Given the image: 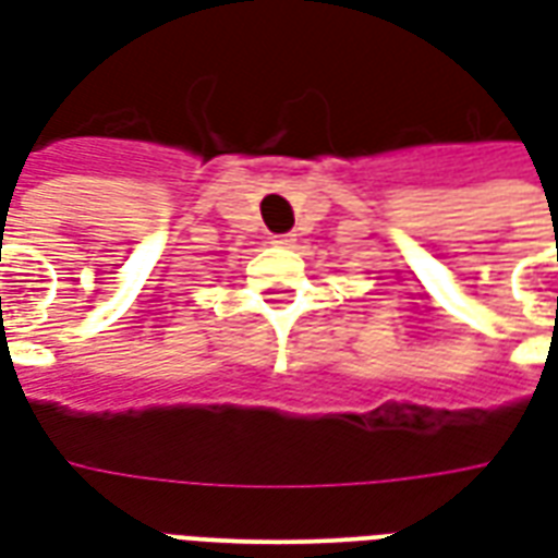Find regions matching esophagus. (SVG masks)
<instances>
[{"label": "esophagus", "mask_w": 558, "mask_h": 558, "mask_svg": "<svg viewBox=\"0 0 558 558\" xmlns=\"http://www.w3.org/2000/svg\"><path fill=\"white\" fill-rule=\"evenodd\" d=\"M271 244H275V247H292V244H295V235H292V232H283V235H271Z\"/></svg>", "instance_id": "obj_1"}]
</instances>
